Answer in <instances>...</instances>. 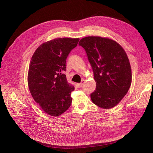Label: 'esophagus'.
<instances>
[{"label":"esophagus","mask_w":153,"mask_h":153,"mask_svg":"<svg viewBox=\"0 0 153 153\" xmlns=\"http://www.w3.org/2000/svg\"><path fill=\"white\" fill-rule=\"evenodd\" d=\"M84 82H85V80H84V79H83V80H82V81H81V82H80V83H79V84H77V86L78 87H82V86L84 85Z\"/></svg>","instance_id":"1"}]
</instances>
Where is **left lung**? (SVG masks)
Wrapping results in <instances>:
<instances>
[{"instance_id": "left-lung-1", "label": "left lung", "mask_w": 153, "mask_h": 153, "mask_svg": "<svg viewBox=\"0 0 153 153\" xmlns=\"http://www.w3.org/2000/svg\"><path fill=\"white\" fill-rule=\"evenodd\" d=\"M79 45L85 50L94 71L97 87L90 94L91 101L104 109L114 107L131 83V70L125 50L114 40L98 36L82 38Z\"/></svg>"}]
</instances>
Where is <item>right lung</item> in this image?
Returning <instances> with one entry per match:
<instances>
[{
  "mask_svg": "<svg viewBox=\"0 0 153 153\" xmlns=\"http://www.w3.org/2000/svg\"><path fill=\"white\" fill-rule=\"evenodd\" d=\"M79 38H58L40 45L30 59L27 75L29 89L36 102L48 115L58 116L70 107L74 87L63 73L66 58Z\"/></svg>",
  "mask_w": 153,
  "mask_h": 153,
  "instance_id": "right-lung-1",
  "label": "right lung"
}]
</instances>
